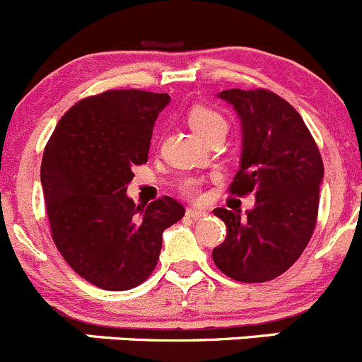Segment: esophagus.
<instances>
[{
	"instance_id": "obj_1",
	"label": "esophagus",
	"mask_w": 362,
	"mask_h": 362,
	"mask_svg": "<svg viewBox=\"0 0 362 362\" xmlns=\"http://www.w3.org/2000/svg\"><path fill=\"white\" fill-rule=\"evenodd\" d=\"M206 214H207V211H204V209H192V207H189V209H186V216H189L192 220H200V218H204Z\"/></svg>"
}]
</instances>
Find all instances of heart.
Listing matches in <instances>:
<instances>
[{
	"instance_id": "b5f03b06",
	"label": "heart",
	"mask_w": 362,
	"mask_h": 362,
	"mask_svg": "<svg viewBox=\"0 0 362 362\" xmlns=\"http://www.w3.org/2000/svg\"><path fill=\"white\" fill-rule=\"evenodd\" d=\"M188 121H189V127H192L200 137H206V135L209 134V132H213L214 128H227V121H225V117L221 116L218 110L211 109V107H204V105L193 107V109L189 110ZM182 192H185L188 197H193V199L199 197V192H200L199 181L195 180L186 181L185 186H182Z\"/></svg>"
}]
</instances>
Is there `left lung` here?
Instances as JSON below:
<instances>
[{"label":"left lung","instance_id":"obj_1","mask_svg":"<svg viewBox=\"0 0 362 362\" xmlns=\"http://www.w3.org/2000/svg\"><path fill=\"white\" fill-rule=\"evenodd\" d=\"M218 96L241 119V163L230 192L255 193V206L245 214L214 209L227 238L213 250V260L232 280L262 284L284 274L311 239L324 163L287 100L267 89H225Z\"/></svg>","mask_w":362,"mask_h":362}]
</instances>
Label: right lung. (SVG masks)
<instances>
[{
	"instance_id": "1",
	"label": "right lung",
	"mask_w": 362,
	"mask_h": 362,
	"mask_svg": "<svg viewBox=\"0 0 362 362\" xmlns=\"http://www.w3.org/2000/svg\"><path fill=\"white\" fill-rule=\"evenodd\" d=\"M169 102L167 93L141 89L88 96L64 112L45 146L40 180L56 248L78 276L105 291L148 280L163 230L185 214L173 197L144 209L127 195Z\"/></svg>"
}]
</instances>
